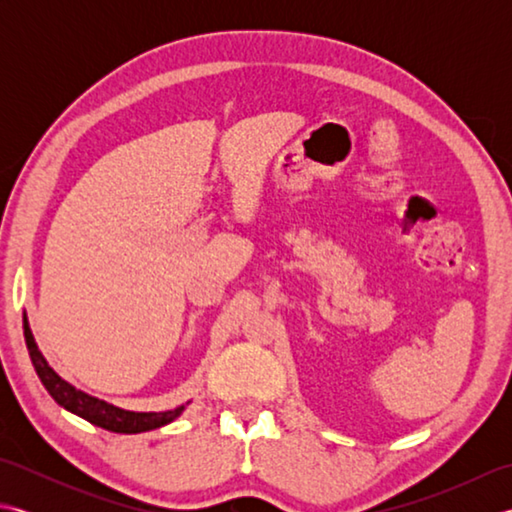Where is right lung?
Here are the masks:
<instances>
[{
    "label": "right lung",
    "mask_w": 512,
    "mask_h": 512,
    "mask_svg": "<svg viewBox=\"0 0 512 512\" xmlns=\"http://www.w3.org/2000/svg\"><path fill=\"white\" fill-rule=\"evenodd\" d=\"M24 336L30 352V361L35 365V372L41 378L43 387L48 389V394L57 400L61 407L96 424V427L114 431V433H140V431L158 429L162 424H169L171 420H176L184 409V407H178L173 411L138 413V411H125L114 405H107V402L99 398H92L88 394H83V391L74 389L70 383H65L61 376H57V372H54V369L46 363V358L41 356L35 339H32L26 317H24Z\"/></svg>",
    "instance_id": "right-lung-1"
}]
</instances>
